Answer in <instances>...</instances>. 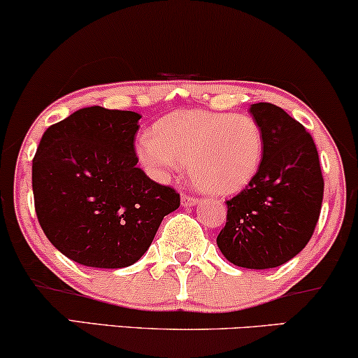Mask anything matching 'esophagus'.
<instances>
[{"instance_id": "esophagus-1", "label": "esophagus", "mask_w": 358, "mask_h": 358, "mask_svg": "<svg viewBox=\"0 0 358 358\" xmlns=\"http://www.w3.org/2000/svg\"><path fill=\"white\" fill-rule=\"evenodd\" d=\"M198 203V198H194V196H192V194H182V205L183 206H193V205H196Z\"/></svg>"}]
</instances>
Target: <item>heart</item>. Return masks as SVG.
I'll return each mask as SVG.
<instances>
[{"mask_svg": "<svg viewBox=\"0 0 358 358\" xmlns=\"http://www.w3.org/2000/svg\"><path fill=\"white\" fill-rule=\"evenodd\" d=\"M137 157L158 180L187 165L189 180L203 192L231 194L259 171L264 134L250 114L178 110L153 125V137H140Z\"/></svg>", "mask_w": 358, "mask_h": 358, "instance_id": "b5f03b06", "label": "heart"}]
</instances>
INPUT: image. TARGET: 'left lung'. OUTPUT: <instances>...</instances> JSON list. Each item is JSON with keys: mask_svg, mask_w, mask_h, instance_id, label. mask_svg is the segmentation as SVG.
<instances>
[{"mask_svg": "<svg viewBox=\"0 0 358 358\" xmlns=\"http://www.w3.org/2000/svg\"><path fill=\"white\" fill-rule=\"evenodd\" d=\"M264 134V157L255 180L226 201V224L216 243L226 259L248 269L278 268L304 250L324 198V176L306 127L269 102L252 103Z\"/></svg>", "mask_w": 358, "mask_h": 358, "instance_id": "obj_1", "label": "left lung"}]
</instances>
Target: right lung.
Masks as SVG:
<instances>
[{
  "instance_id": "obj_1",
  "label": "right lung",
  "mask_w": 358,
  "mask_h": 358,
  "mask_svg": "<svg viewBox=\"0 0 358 358\" xmlns=\"http://www.w3.org/2000/svg\"><path fill=\"white\" fill-rule=\"evenodd\" d=\"M140 114L99 106L49 127L33 158L38 221L62 255L89 268L137 262L180 193L138 169Z\"/></svg>"
}]
</instances>
